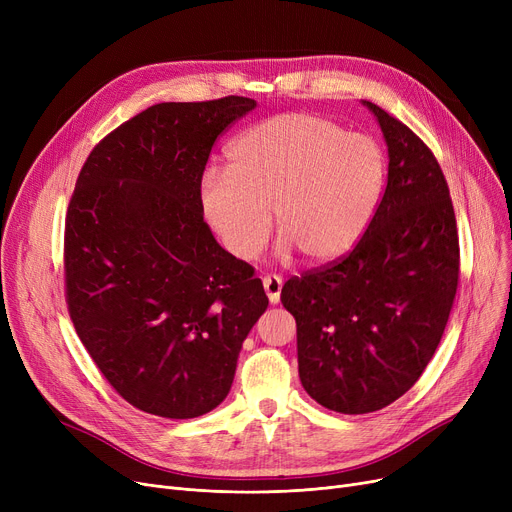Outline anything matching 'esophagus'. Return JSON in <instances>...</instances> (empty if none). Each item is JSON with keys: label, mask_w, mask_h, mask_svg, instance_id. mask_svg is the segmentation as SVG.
Listing matches in <instances>:
<instances>
[{"label": "esophagus", "mask_w": 512, "mask_h": 512, "mask_svg": "<svg viewBox=\"0 0 512 512\" xmlns=\"http://www.w3.org/2000/svg\"><path fill=\"white\" fill-rule=\"evenodd\" d=\"M263 288L267 299H270L272 305L280 301V292H282V278L280 276H263Z\"/></svg>", "instance_id": "34e87169"}]
</instances>
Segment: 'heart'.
Wrapping results in <instances>:
<instances>
[{
    "label": "heart",
    "instance_id": "obj_1",
    "mask_svg": "<svg viewBox=\"0 0 512 512\" xmlns=\"http://www.w3.org/2000/svg\"><path fill=\"white\" fill-rule=\"evenodd\" d=\"M384 184V155L365 134L313 114H280L242 130L228 168H209L199 199L205 220L238 259L259 257L272 234L282 251L328 263L363 236Z\"/></svg>",
    "mask_w": 512,
    "mask_h": 512
}]
</instances>
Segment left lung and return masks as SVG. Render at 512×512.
<instances>
[{
    "label": "left lung",
    "instance_id": "left-lung-1",
    "mask_svg": "<svg viewBox=\"0 0 512 512\" xmlns=\"http://www.w3.org/2000/svg\"><path fill=\"white\" fill-rule=\"evenodd\" d=\"M388 143V182L346 255L290 278L307 394L344 415L380 411L415 386L442 340L461 251L448 182L417 134L365 101Z\"/></svg>",
    "mask_w": 512,
    "mask_h": 512
}]
</instances>
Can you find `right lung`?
Returning a JSON list of instances; mask_svg holds the SVG:
<instances>
[{
    "label": "right lung",
    "instance_id": "right-lung-1",
    "mask_svg": "<svg viewBox=\"0 0 512 512\" xmlns=\"http://www.w3.org/2000/svg\"><path fill=\"white\" fill-rule=\"evenodd\" d=\"M249 97L157 103L120 124L80 168L64 228L74 330L132 407L168 419L209 413L267 297L255 267L203 222L213 143L255 110Z\"/></svg>",
    "mask_w": 512,
    "mask_h": 512
}]
</instances>
